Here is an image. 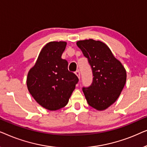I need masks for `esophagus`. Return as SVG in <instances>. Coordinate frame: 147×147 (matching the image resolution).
Instances as JSON below:
<instances>
[{"label": "esophagus", "mask_w": 147, "mask_h": 147, "mask_svg": "<svg viewBox=\"0 0 147 147\" xmlns=\"http://www.w3.org/2000/svg\"><path fill=\"white\" fill-rule=\"evenodd\" d=\"M75 74H76V75L78 76V78H79V79H80V71H76V72H75Z\"/></svg>", "instance_id": "obj_1"}]
</instances>
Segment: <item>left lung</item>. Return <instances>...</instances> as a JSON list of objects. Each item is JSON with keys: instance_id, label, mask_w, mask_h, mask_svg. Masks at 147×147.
I'll return each instance as SVG.
<instances>
[{"instance_id": "left-lung-1", "label": "left lung", "mask_w": 147, "mask_h": 147, "mask_svg": "<svg viewBox=\"0 0 147 147\" xmlns=\"http://www.w3.org/2000/svg\"><path fill=\"white\" fill-rule=\"evenodd\" d=\"M92 68V83L82 90L88 104L98 110H105L119 97L126 84V72L105 43L94 39L77 42Z\"/></svg>"}]
</instances>
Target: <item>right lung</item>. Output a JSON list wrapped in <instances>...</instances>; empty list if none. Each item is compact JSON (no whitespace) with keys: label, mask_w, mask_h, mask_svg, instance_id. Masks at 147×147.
<instances>
[{"label":"right lung","mask_w":147,"mask_h":147,"mask_svg":"<svg viewBox=\"0 0 147 147\" xmlns=\"http://www.w3.org/2000/svg\"><path fill=\"white\" fill-rule=\"evenodd\" d=\"M66 42L48 43L40 52L35 65L28 73L29 92L37 102L49 110L67 105L79 79L68 71V63L61 59Z\"/></svg>","instance_id":"obj_1"}]
</instances>
